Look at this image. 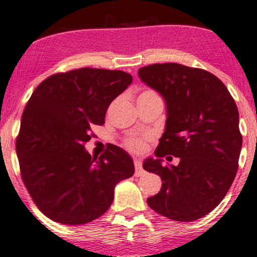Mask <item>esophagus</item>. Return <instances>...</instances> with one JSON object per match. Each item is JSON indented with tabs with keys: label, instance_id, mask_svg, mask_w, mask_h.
<instances>
[{
	"label": "esophagus",
	"instance_id": "esophagus-1",
	"mask_svg": "<svg viewBox=\"0 0 257 257\" xmlns=\"http://www.w3.org/2000/svg\"><path fill=\"white\" fill-rule=\"evenodd\" d=\"M135 168H136L135 175L137 176V177H141V176H143L145 173L144 169H143V166H142V162L138 161V159H136L135 161Z\"/></svg>",
	"mask_w": 257,
	"mask_h": 257
}]
</instances>
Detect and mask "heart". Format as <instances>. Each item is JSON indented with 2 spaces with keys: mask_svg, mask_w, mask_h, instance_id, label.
Here are the masks:
<instances>
[{
  "mask_svg": "<svg viewBox=\"0 0 257 257\" xmlns=\"http://www.w3.org/2000/svg\"><path fill=\"white\" fill-rule=\"evenodd\" d=\"M155 95H157V94L151 91H145V92H143L139 96H155ZM125 145H126V148H127L128 150H131L132 152L139 153L145 149V141H144V138H139V137H130V138L126 139Z\"/></svg>",
  "mask_w": 257,
  "mask_h": 257,
  "instance_id": "b5f03b06",
  "label": "heart"
}]
</instances>
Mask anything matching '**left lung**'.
Segmentation results:
<instances>
[{"label":"left lung","mask_w":257,"mask_h":257,"mask_svg":"<svg viewBox=\"0 0 257 257\" xmlns=\"http://www.w3.org/2000/svg\"><path fill=\"white\" fill-rule=\"evenodd\" d=\"M138 76L166 106L157 158L143 163L163 182L148 204L172 221L202 218L224 198L237 172L242 136L235 100L221 80L204 69L155 63L142 67ZM166 154L178 157L180 164L163 165Z\"/></svg>","instance_id":"left-lung-1"}]
</instances>
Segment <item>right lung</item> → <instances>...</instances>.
Instances as JSON below:
<instances>
[{"instance_id":"add662e5","label":"right lung","mask_w":257,"mask_h":257,"mask_svg":"<svg viewBox=\"0 0 257 257\" xmlns=\"http://www.w3.org/2000/svg\"><path fill=\"white\" fill-rule=\"evenodd\" d=\"M131 82L122 71L84 67L49 76L33 92L16 155L29 195L48 218L67 225L94 221L111 206L115 185L133 176L125 150L111 145L98 158L84 146Z\"/></svg>"}]
</instances>
